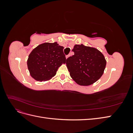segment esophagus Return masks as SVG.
I'll use <instances>...</instances> for the list:
<instances>
[{
  "label": "esophagus",
  "instance_id": "esophagus-1",
  "mask_svg": "<svg viewBox=\"0 0 133 133\" xmlns=\"http://www.w3.org/2000/svg\"><path fill=\"white\" fill-rule=\"evenodd\" d=\"M70 54H69V55H66V58L67 59L68 57H69V56H70Z\"/></svg>",
  "mask_w": 133,
  "mask_h": 133
}]
</instances>
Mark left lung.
<instances>
[{
  "label": "left lung",
  "mask_w": 133,
  "mask_h": 133,
  "mask_svg": "<svg viewBox=\"0 0 133 133\" xmlns=\"http://www.w3.org/2000/svg\"><path fill=\"white\" fill-rule=\"evenodd\" d=\"M72 51L74 54L67 58L66 62L71 78L84 86L91 85L100 79L107 63L101 52L83 44L75 45Z\"/></svg>",
  "instance_id": "left-lung-1"
}]
</instances>
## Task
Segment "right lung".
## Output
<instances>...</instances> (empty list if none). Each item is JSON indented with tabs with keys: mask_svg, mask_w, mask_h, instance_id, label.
Instances as JSON below:
<instances>
[{
	"mask_svg": "<svg viewBox=\"0 0 133 133\" xmlns=\"http://www.w3.org/2000/svg\"><path fill=\"white\" fill-rule=\"evenodd\" d=\"M63 49V46L55 42L42 44L32 50L27 60L32 77L42 82L55 76L59 67L66 62Z\"/></svg>",
	"mask_w": 133,
	"mask_h": 133,
	"instance_id": "1",
	"label": "right lung"
}]
</instances>
